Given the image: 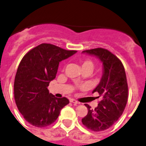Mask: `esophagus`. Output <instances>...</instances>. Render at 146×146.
I'll return each instance as SVG.
<instances>
[{
  "instance_id": "obj_1",
  "label": "esophagus",
  "mask_w": 146,
  "mask_h": 146,
  "mask_svg": "<svg viewBox=\"0 0 146 146\" xmlns=\"http://www.w3.org/2000/svg\"><path fill=\"white\" fill-rule=\"evenodd\" d=\"M70 102H71V103H73V104H79V102H78V101H76V99H71L70 100Z\"/></svg>"
}]
</instances>
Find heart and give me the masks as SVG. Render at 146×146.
<instances>
[{"label":"heart","instance_id":"obj_1","mask_svg":"<svg viewBox=\"0 0 146 146\" xmlns=\"http://www.w3.org/2000/svg\"><path fill=\"white\" fill-rule=\"evenodd\" d=\"M84 66H89L91 67V68H92V69H93V67H94L93 62L90 60H85L82 63V67Z\"/></svg>","mask_w":146,"mask_h":146}]
</instances>
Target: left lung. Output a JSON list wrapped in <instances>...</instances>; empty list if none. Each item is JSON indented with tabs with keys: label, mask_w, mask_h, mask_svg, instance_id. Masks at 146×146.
<instances>
[{
	"label": "left lung",
	"mask_w": 146,
	"mask_h": 146,
	"mask_svg": "<svg viewBox=\"0 0 146 146\" xmlns=\"http://www.w3.org/2000/svg\"><path fill=\"white\" fill-rule=\"evenodd\" d=\"M82 53L96 57L103 67L100 82L92 92H98L102 99L93 110L85 104L88 114L82 119V123L94 132L103 131L118 120L127 104L128 87L125 68L122 62L106 49L84 50Z\"/></svg>",
	"instance_id": "8db88e82"
}]
</instances>
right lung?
<instances>
[{"label": "right lung", "instance_id": "right-lung-1", "mask_svg": "<svg viewBox=\"0 0 146 146\" xmlns=\"http://www.w3.org/2000/svg\"><path fill=\"white\" fill-rule=\"evenodd\" d=\"M76 52L43 43L22 58L15 77L14 98L18 110L29 123L37 127L48 126L69 104L67 98L50 94L47 87L55 78L59 62Z\"/></svg>", "mask_w": 146, "mask_h": 146}]
</instances>
